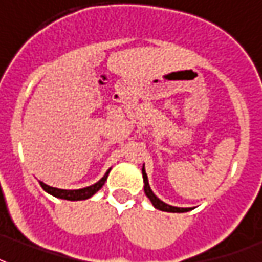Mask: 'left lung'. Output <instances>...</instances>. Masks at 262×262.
I'll return each instance as SVG.
<instances>
[{
    "instance_id": "1",
    "label": "left lung",
    "mask_w": 262,
    "mask_h": 262,
    "mask_svg": "<svg viewBox=\"0 0 262 262\" xmlns=\"http://www.w3.org/2000/svg\"><path fill=\"white\" fill-rule=\"evenodd\" d=\"M142 179H144V191H145V195L149 198V201L152 202V205L155 206V208L167 212H187L190 211V210H192L191 207H175V206L167 205L165 202L160 201V199L153 193V191L150 190L149 182H148V176H146L145 167H144V165H142Z\"/></svg>"
}]
</instances>
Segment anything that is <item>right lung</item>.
Here are the masks:
<instances>
[{
    "mask_svg": "<svg viewBox=\"0 0 262 262\" xmlns=\"http://www.w3.org/2000/svg\"><path fill=\"white\" fill-rule=\"evenodd\" d=\"M112 168H109L106 173L103 175L101 180H98L95 184L89 187H84V188H79V190H61V188H56V187H51L46 183L39 182L41 188L46 192L51 193L52 196L59 198V199H66V201H84V199H89L94 195L97 191H99L102 188V186L105 184V182L107 180V176H109V172Z\"/></svg>",
    "mask_w": 262,
    "mask_h": 262,
    "instance_id": "1",
    "label": "right lung"
}]
</instances>
